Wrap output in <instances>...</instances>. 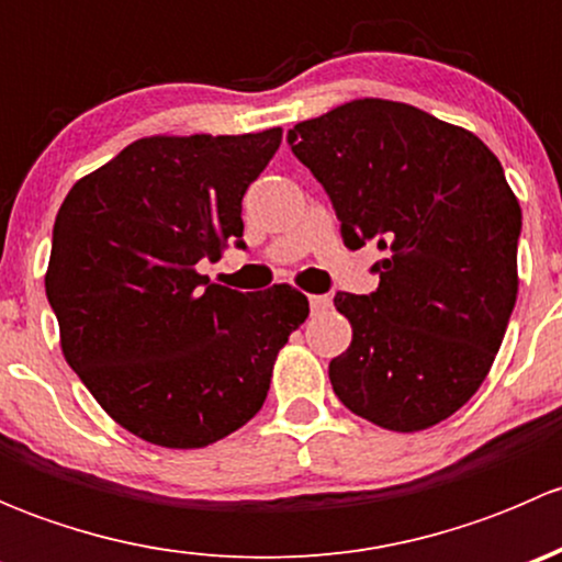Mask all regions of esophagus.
Returning a JSON list of instances; mask_svg holds the SVG:
<instances>
[{
    "label": "esophagus",
    "mask_w": 562,
    "mask_h": 562,
    "mask_svg": "<svg viewBox=\"0 0 562 562\" xmlns=\"http://www.w3.org/2000/svg\"><path fill=\"white\" fill-rule=\"evenodd\" d=\"M331 307V296H326V293H315V296H310V310L313 313H323V310Z\"/></svg>",
    "instance_id": "1"
}]
</instances>
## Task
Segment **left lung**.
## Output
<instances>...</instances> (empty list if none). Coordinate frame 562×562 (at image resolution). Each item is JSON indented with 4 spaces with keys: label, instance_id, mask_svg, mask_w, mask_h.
<instances>
[{
    "label": "left lung",
    "instance_id": "8db88e82",
    "mask_svg": "<svg viewBox=\"0 0 562 562\" xmlns=\"http://www.w3.org/2000/svg\"><path fill=\"white\" fill-rule=\"evenodd\" d=\"M328 192L345 247L375 241L381 285L337 293L353 326L328 381L391 432L454 416L490 375L519 291L522 209L470 130L396 100L361 98L288 133Z\"/></svg>",
    "mask_w": 562,
    "mask_h": 562
}]
</instances>
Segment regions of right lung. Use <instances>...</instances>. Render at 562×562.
<instances>
[{
    "label": "right lung",
    "mask_w": 562,
    "mask_h": 562,
    "mask_svg": "<svg viewBox=\"0 0 562 562\" xmlns=\"http://www.w3.org/2000/svg\"><path fill=\"white\" fill-rule=\"evenodd\" d=\"M282 127L245 135H146L67 192L45 293L67 364L108 416L146 443L203 449L260 411L302 291L241 293L198 260L241 241V198Z\"/></svg>",
    "instance_id": "add662e5"
}]
</instances>
